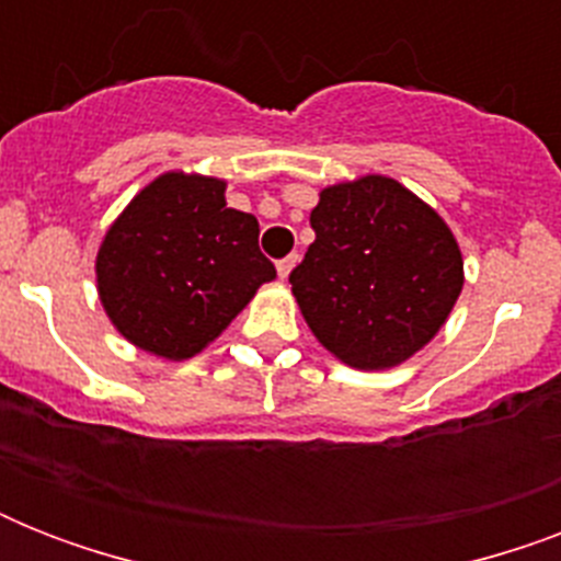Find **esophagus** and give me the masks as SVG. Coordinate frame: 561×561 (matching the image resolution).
Listing matches in <instances>:
<instances>
[{"mask_svg": "<svg viewBox=\"0 0 561 561\" xmlns=\"http://www.w3.org/2000/svg\"><path fill=\"white\" fill-rule=\"evenodd\" d=\"M297 262H299V255H285L282 262H276V271H279V279H288L290 271L297 267Z\"/></svg>", "mask_w": 561, "mask_h": 561, "instance_id": "1", "label": "esophagus"}]
</instances>
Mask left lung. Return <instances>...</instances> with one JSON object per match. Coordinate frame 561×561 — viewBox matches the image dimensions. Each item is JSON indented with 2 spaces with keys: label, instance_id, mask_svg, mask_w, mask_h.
Returning a JSON list of instances; mask_svg holds the SVG:
<instances>
[{
  "label": "left lung",
  "instance_id": "1",
  "mask_svg": "<svg viewBox=\"0 0 561 561\" xmlns=\"http://www.w3.org/2000/svg\"><path fill=\"white\" fill-rule=\"evenodd\" d=\"M290 290L314 337L355 369H390L434 341L462 290V253L436 209L383 174L334 183Z\"/></svg>",
  "mask_w": 561,
  "mask_h": 561
}]
</instances>
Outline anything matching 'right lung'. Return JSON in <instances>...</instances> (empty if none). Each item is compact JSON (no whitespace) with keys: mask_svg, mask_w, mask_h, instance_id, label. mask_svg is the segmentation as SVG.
<instances>
[{"mask_svg":"<svg viewBox=\"0 0 561 561\" xmlns=\"http://www.w3.org/2000/svg\"><path fill=\"white\" fill-rule=\"evenodd\" d=\"M218 178L165 171L113 220L95 259L99 299L116 332L165 360L203 352L276 267L259 220L229 209Z\"/></svg>","mask_w":561,"mask_h":561,"instance_id":"obj_1","label":"right lung"}]
</instances>
